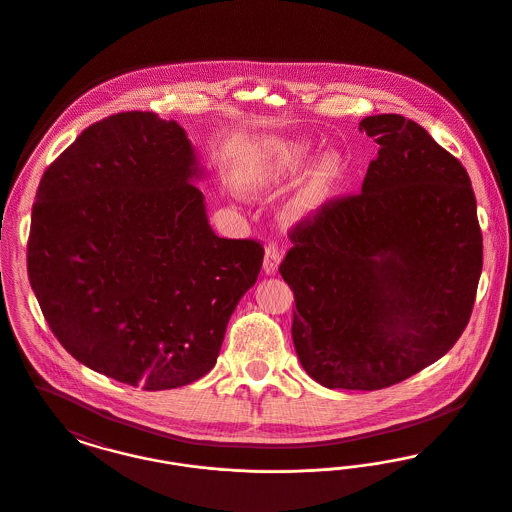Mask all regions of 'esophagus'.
Masks as SVG:
<instances>
[{
    "mask_svg": "<svg viewBox=\"0 0 512 512\" xmlns=\"http://www.w3.org/2000/svg\"><path fill=\"white\" fill-rule=\"evenodd\" d=\"M280 261H282V251L278 244H268L265 249V261H263V268L267 274H276L278 267H280Z\"/></svg>",
    "mask_w": 512,
    "mask_h": 512,
    "instance_id": "1",
    "label": "esophagus"
}]
</instances>
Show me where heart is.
Here are the masks:
<instances>
[{"label":"heart","mask_w":512,"mask_h":512,"mask_svg":"<svg viewBox=\"0 0 512 512\" xmlns=\"http://www.w3.org/2000/svg\"><path fill=\"white\" fill-rule=\"evenodd\" d=\"M313 155L315 144L309 138H295L292 142L265 149L247 163L240 178V190L249 197L280 194L311 163ZM343 169L345 157L341 151L328 149L326 153H322L313 171L309 172L301 188L290 199L286 215L292 220L317 215L334 195Z\"/></svg>","instance_id":"heart-1"}]
</instances>
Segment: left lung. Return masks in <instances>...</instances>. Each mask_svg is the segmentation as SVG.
I'll list each match as a JSON object with an SVG mask.
<instances>
[{"label": "left lung", "instance_id": "obj_1", "mask_svg": "<svg viewBox=\"0 0 512 512\" xmlns=\"http://www.w3.org/2000/svg\"><path fill=\"white\" fill-rule=\"evenodd\" d=\"M359 130L380 146L361 194L299 222L280 265L297 357L330 390H382L436 363L461 338L482 274L463 165L401 115Z\"/></svg>", "mask_w": 512, "mask_h": 512}]
</instances>
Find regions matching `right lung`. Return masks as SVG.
<instances>
[{"label": "right lung", "mask_w": 512, "mask_h": 512, "mask_svg": "<svg viewBox=\"0 0 512 512\" xmlns=\"http://www.w3.org/2000/svg\"><path fill=\"white\" fill-rule=\"evenodd\" d=\"M194 146L176 121L128 111L86 128L42 176L28 278L59 343L147 391L205 376L265 249L219 238Z\"/></svg>", "instance_id": "1"}]
</instances>
